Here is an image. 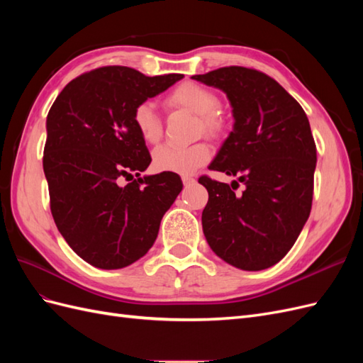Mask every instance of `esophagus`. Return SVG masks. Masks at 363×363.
<instances>
[{"label":"esophagus","instance_id":"34e87169","mask_svg":"<svg viewBox=\"0 0 363 363\" xmlns=\"http://www.w3.org/2000/svg\"><path fill=\"white\" fill-rule=\"evenodd\" d=\"M182 182H183V184H184V186H188V184H192V183L195 182V179L192 177V175H183V177H182Z\"/></svg>","mask_w":363,"mask_h":363}]
</instances>
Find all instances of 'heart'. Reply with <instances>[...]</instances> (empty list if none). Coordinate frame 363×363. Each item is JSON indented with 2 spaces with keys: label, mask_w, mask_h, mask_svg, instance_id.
Here are the masks:
<instances>
[{
  "label": "heart",
  "mask_w": 363,
  "mask_h": 363,
  "mask_svg": "<svg viewBox=\"0 0 363 363\" xmlns=\"http://www.w3.org/2000/svg\"><path fill=\"white\" fill-rule=\"evenodd\" d=\"M167 103L171 107L186 108L199 115L196 130L208 138H219L225 131V119L218 112L221 101L218 95L207 87L192 82L182 83L172 89ZM133 125L142 140L148 145H156L162 139L163 125L156 107L150 101L139 103L133 111ZM211 147L206 142H196L192 145H162L152 152V163L157 171L191 174L211 159Z\"/></svg>",
  "instance_id": "obj_1"
}]
</instances>
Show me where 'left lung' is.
<instances>
[{"label": "left lung", "instance_id": "obj_1", "mask_svg": "<svg viewBox=\"0 0 363 363\" xmlns=\"http://www.w3.org/2000/svg\"><path fill=\"white\" fill-rule=\"evenodd\" d=\"M192 79L223 89L235 128L208 169L238 175L242 194L201 175L203 232L216 256L245 271L276 265L311 215L316 145L303 107L265 72L224 67Z\"/></svg>", "mask_w": 363, "mask_h": 363}]
</instances>
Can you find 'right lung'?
Returning a JSON list of instances; mask_svg holds the SVG:
<instances>
[{
  "label": "right lung",
  "mask_w": 363,
  "mask_h": 363,
  "mask_svg": "<svg viewBox=\"0 0 363 363\" xmlns=\"http://www.w3.org/2000/svg\"><path fill=\"white\" fill-rule=\"evenodd\" d=\"M180 79L96 68L65 86L50 108L42 163L51 215L95 268L119 269L145 256L183 188L175 172L139 177L151 156L133 125L135 107Z\"/></svg>",
  "instance_id": "add662e5"
}]
</instances>
